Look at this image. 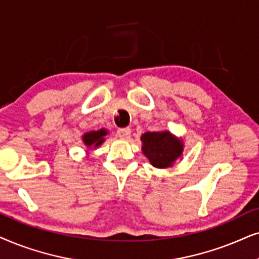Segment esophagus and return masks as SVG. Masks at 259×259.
Instances as JSON below:
<instances>
[{"instance_id": "1", "label": "esophagus", "mask_w": 259, "mask_h": 259, "mask_svg": "<svg viewBox=\"0 0 259 259\" xmlns=\"http://www.w3.org/2000/svg\"><path fill=\"white\" fill-rule=\"evenodd\" d=\"M117 135H118L120 139L127 140V139H130V135H132V130H130L129 127H123V129H118V130H117Z\"/></svg>"}]
</instances>
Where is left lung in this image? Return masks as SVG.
Wrapping results in <instances>:
<instances>
[{
  "instance_id": "left-lung-1",
  "label": "left lung",
  "mask_w": 259,
  "mask_h": 259,
  "mask_svg": "<svg viewBox=\"0 0 259 259\" xmlns=\"http://www.w3.org/2000/svg\"><path fill=\"white\" fill-rule=\"evenodd\" d=\"M142 151L156 168H168L181 156L184 142L167 130L146 133L141 136Z\"/></svg>"
}]
</instances>
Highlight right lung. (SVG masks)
Listing matches in <instances>:
<instances>
[{
    "label": "right lung",
    "instance_id": "right-lung-1",
    "mask_svg": "<svg viewBox=\"0 0 259 259\" xmlns=\"http://www.w3.org/2000/svg\"><path fill=\"white\" fill-rule=\"evenodd\" d=\"M106 135H108V130L105 129L97 130V132H90L82 136V141H84L85 146L90 148V149H97L105 141L104 137Z\"/></svg>",
    "mask_w": 259,
    "mask_h": 259
}]
</instances>
